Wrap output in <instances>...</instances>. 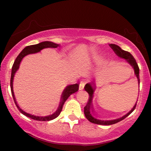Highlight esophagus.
<instances>
[{"mask_svg":"<svg viewBox=\"0 0 151 151\" xmlns=\"http://www.w3.org/2000/svg\"><path fill=\"white\" fill-rule=\"evenodd\" d=\"M84 85H85V83H84V81H81L80 84H79V90L84 89Z\"/></svg>","mask_w":151,"mask_h":151,"instance_id":"1","label":"esophagus"}]
</instances>
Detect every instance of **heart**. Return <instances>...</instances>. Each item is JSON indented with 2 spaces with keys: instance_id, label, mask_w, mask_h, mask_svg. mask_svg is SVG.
Returning <instances> with one entry per match:
<instances>
[{
  "instance_id": "b5f03b06",
  "label": "heart",
  "mask_w": 151,
  "mask_h": 151,
  "mask_svg": "<svg viewBox=\"0 0 151 151\" xmlns=\"http://www.w3.org/2000/svg\"><path fill=\"white\" fill-rule=\"evenodd\" d=\"M99 59H96V61H97V62H99Z\"/></svg>"
}]
</instances>
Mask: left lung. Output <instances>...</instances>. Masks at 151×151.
Instances as JSON below:
<instances>
[{"label":"left lung","instance_id":"left-lung-1","mask_svg":"<svg viewBox=\"0 0 151 151\" xmlns=\"http://www.w3.org/2000/svg\"><path fill=\"white\" fill-rule=\"evenodd\" d=\"M112 48V50L115 52V53L119 57H120L121 58H124L132 66V67L134 70V73L135 75L136 76L137 79H138V84H140V78H139V67H138V64L136 61L133 57L132 56L131 53L129 52L125 51V50H123L119 46L116 45L114 44H111L109 45ZM84 89L89 93V99H88V102L86 104V105L84 107V115L86 119L89 120L90 122L93 123V124H99V125H111V124H116V123L119 122V121L124 120L125 118H126L130 114L132 113V111L134 110L136 108V104H135L133 108L131 109V111L128 114H126V115L123 116L122 117L119 118V119H112V120H109V119H103L101 116L99 114V110L97 109V108H94V104H93V93H94L95 91V84L94 81L93 80H91L89 82H88L84 86Z\"/></svg>","mask_w":151,"mask_h":151}]
</instances>
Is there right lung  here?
Wrapping results in <instances>:
<instances>
[{
	"label": "right lung",
	"instance_id": "right-lung-1",
	"mask_svg": "<svg viewBox=\"0 0 151 151\" xmlns=\"http://www.w3.org/2000/svg\"><path fill=\"white\" fill-rule=\"evenodd\" d=\"M60 46V45L55 44V43L49 42V41H45V42H42L39 44L37 45H30L27 46L26 47L24 48L22 50L21 52L18 55V56L15 59L14 63H13V67H12V72H11V77H10V89H11V93L12 96H13V100H14L15 105H16L17 108L20 112L23 114V115L26 116L27 117L30 118V119H34L36 121H50L55 119V118H57L60 115V114L61 113L62 107H63L64 104L66 101V100L69 98V96H70L72 93L77 92L79 89V84H72V85H68L66 86L65 89L62 91L61 96H60V100H59L58 104L55 106V107L52 109L51 111H50L48 113H47L45 115H39V114H31L28 113V112L25 111L23 109L20 108L18 104H17L16 99H15L14 92H13V78H14L15 72H17V70L19 69L20 67V62L22 61V58L26 55H29V54H32V53H36L40 52V50H42L44 48H47V47H51V48H56Z\"/></svg>",
	"mask_w": 151,
	"mask_h": 151
}]
</instances>
